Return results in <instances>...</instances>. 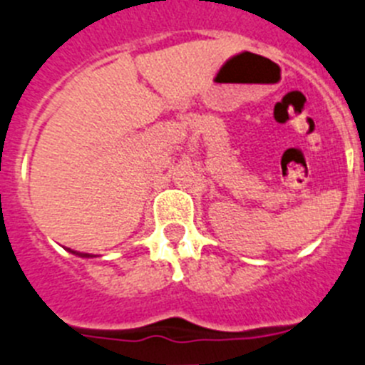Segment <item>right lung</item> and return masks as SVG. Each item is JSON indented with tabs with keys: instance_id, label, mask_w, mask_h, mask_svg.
I'll return each mask as SVG.
<instances>
[{
	"instance_id": "right-lung-1",
	"label": "right lung",
	"mask_w": 365,
	"mask_h": 365,
	"mask_svg": "<svg viewBox=\"0 0 365 365\" xmlns=\"http://www.w3.org/2000/svg\"><path fill=\"white\" fill-rule=\"evenodd\" d=\"M70 252H71V254H75L73 250H70ZM77 255H81V257H88V254H77Z\"/></svg>"
}]
</instances>
